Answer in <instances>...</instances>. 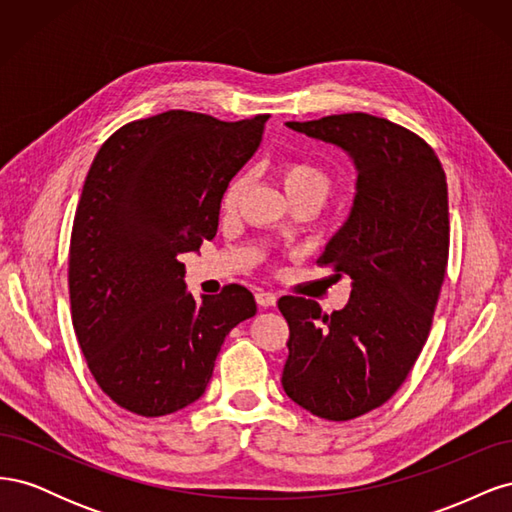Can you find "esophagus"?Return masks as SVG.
<instances>
[{
  "mask_svg": "<svg viewBox=\"0 0 512 512\" xmlns=\"http://www.w3.org/2000/svg\"><path fill=\"white\" fill-rule=\"evenodd\" d=\"M256 303L260 305V307H275V303H277V297L273 292H267V290H258L256 292Z\"/></svg>",
  "mask_w": 512,
  "mask_h": 512,
  "instance_id": "obj_1",
  "label": "esophagus"
}]
</instances>
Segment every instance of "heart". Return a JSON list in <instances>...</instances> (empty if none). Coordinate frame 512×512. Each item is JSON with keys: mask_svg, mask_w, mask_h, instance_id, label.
<instances>
[{"mask_svg": "<svg viewBox=\"0 0 512 512\" xmlns=\"http://www.w3.org/2000/svg\"><path fill=\"white\" fill-rule=\"evenodd\" d=\"M280 173H282L284 188L290 198L314 196L322 203V200L329 196V192L333 188V177L329 170L316 162H309V160H288L282 164ZM245 185H247V179L243 175L228 183V188L224 190V196H222L224 211H232L237 207Z\"/></svg>", "mask_w": 512, "mask_h": 512, "instance_id": "1", "label": "heart"}]
</instances>
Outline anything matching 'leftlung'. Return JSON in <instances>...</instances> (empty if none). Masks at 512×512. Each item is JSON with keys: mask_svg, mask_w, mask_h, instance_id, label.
<instances>
[{"mask_svg": "<svg viewBox=\"0 0 512 512\" xmlns=\"http://www.w3.org/2000/svg\"><path fill=\"white\" fill-rule=\"evenodd\" d=\"M342 149L356 168L348 220L318 258L348 275L344 309L282 297L288 320L286 395L327 421H350L391 399L431 329L448 260L446 175L410 130L367 113L286 121Z\"/></svg>", "mask_w": 512, "mask_h": 512, "instance_id": "8db88e82", "label": "left lung"}]
</instances>
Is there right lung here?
Wrapping results in <instances>:
<instances>
[{"label":"right lung","mask_w":512,"mask_h":512,"mask_svg":"<svg viewBox=\"0 0 512 512\" xmlns=\"http://www.w3.org/2000/svg\"><path fill=\"white\" fill-rule=\"evenodd\" d=\"M267 119L166 111L119 128L91 164L70 239L72 324L117 406L164 416L194 404L226 335L256 314L239 284L196 301L179 256L215 237L224 190Z\"/></svg>","instance_id":"add662e5"}]
</instances>
